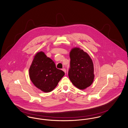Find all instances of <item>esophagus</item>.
<instances>
[{"label":"esophagus","instance_id":"1","mask_svg":"<svg viewBox=\"0 0 128 128\" xmlns=\"http://www.w3.org/2000/svg\"><path fill=\"white\" fill-rule=\"evenodd\" d=\"M62 70H63L65 73H66V70L65 68H62Z\"/></svg>","mask_w":128,"mask_h":128}]
</instances>
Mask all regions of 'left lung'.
<instances>
[{
    "label": "left lung",
    "instance_id": "left-lung-1",
    "mask_svg": "<svg viewBox=\"0 0 128 128\" xmlns=\"http://www.w3.org/2000/svg\"><path fill=\"white\" fill-rule=\"evenodd\" d=\"M70 68L68 75L73 85L84 90L91 85L94 81V64L90 56L78 48L72 49L70 53Z\"/></svg>",
    "mask_w": 128,
    "mask_h": 128
}]
</instances>
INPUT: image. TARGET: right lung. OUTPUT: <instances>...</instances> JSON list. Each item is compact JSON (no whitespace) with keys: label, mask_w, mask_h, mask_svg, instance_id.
I'll return each mask as SVG.
<instances>
[{"label":"right lung","mask_w":128,"mask_h":128,"mask_svg":"<svg viewBox=\"0 0 128 128\" xmlns=\"http://www.w3.org/2000/svg\"><path fill=\"white\" fill-rule=\"evenodd\" d=\"M64 75V72L57 68L54 62L42 51L35 55L29 68L31 81L45 92L53 90Z\"/></svg>","instance_id":"obj_1"}]
</instances>
